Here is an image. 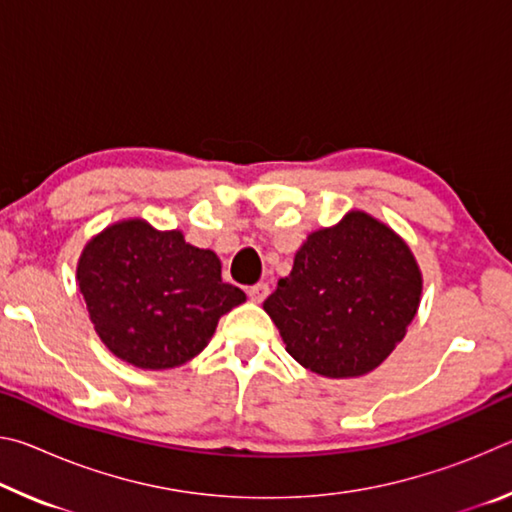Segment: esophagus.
I'll return each mask as SVG.
<instances>
[{
	"label": "esophagus",
	"instance_id": "obj_1",
	"mask_svg": "<svg viewBox=\"0 0 512 512\" xmlns=\"http://www.w3.org/2000/svg\"><path fill=\"white\" fill-rule=\"evenodd\" d=\"M248 296H250V300H253V302H264L266 296H268V284H264V282L255 284V287L248 289Z\"/></svg>",
	"mask_w": 512,
	"mask_h": 512
}]
</instances>
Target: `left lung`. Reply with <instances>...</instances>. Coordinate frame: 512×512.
<instances>
[{"instance_id": "obj_1", "label": "left lung", "mask_w": 512, "mask_h": 512, "mask_svg": "<svg viewBox=\"0 0 512 512\" xmlns=\"http://www.w3.org/2000/svg\"><path fill=\"white\" fill-rule=\"evenodd\" d=\"M420 296L422 273L409 244L372 214L350 210L307 235L264 311L302 368L352 379L388 359Z\"/></svg>"}]
</instances>
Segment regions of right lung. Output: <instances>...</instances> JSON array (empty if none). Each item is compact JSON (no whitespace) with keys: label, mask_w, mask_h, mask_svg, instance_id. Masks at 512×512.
Returning <instances> with one entry per match:
<instances>
[{"label":"right lung","mask_w":512,"mask_h":512,"mask_svg":"<svg viewBox=\"0 0 512 512\" xmlns=\"http://www.w3.org/2000/svg\"><path fill=\"white\" fill-rule=\"evenodd\" d=\"M76 282L101 343L142 370H171L201 354L219 318L246 302L221 280L214 250L146 219L103 228L81 250Z\"/></svg>","instance_id":"add662e5"}]
</instances>
